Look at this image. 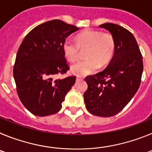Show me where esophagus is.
Returning a JSON list of instances; mask_svg holds the SVG:
<instances>
[{
	"label": "esophagus",
	"instance_id": "obj_1",
	"mask_svg": "<svg viewBox=\"0 0 152 152\" xmlns=\"http://www.w3.org/2000/svg\"><path fill=\"white\" fill-rule=\"evenodd\" d=\"M83 77H76V80H77V81H78V80H83Z\"/></svg>",
	"mask_w": 152,
	"mask_h": 152
}]
</instances>
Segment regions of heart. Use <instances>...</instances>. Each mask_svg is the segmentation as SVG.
<instances>
[{
	"label": "heart",
	"mask_w": 152,
	"mask_h": 152,
	"mask_svg": "<svg viewBox=\"0 0 152 152\" xmlns=\"http://www.w3.org/2000/svg\"><path fill=\"white\" fill-rule=\"evenodd\" d=\"M75 41L65 39L62 49L64 56L71 61H75L81 50L86 49L85 59L74 63L71 67L72 73L77 76L94 73L99 66H104L110 61L115 50V41L112 35L99 30L82 31L76 36Z\"/></svg>",
	"instance_id": "1"
}]
</instances>
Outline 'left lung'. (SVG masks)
Returning <instances> with one entry per match:
<instances>
[{
	"label": "left lung",
	"instance_id": "left-lung-1",
	"mask_svg": "<svg viewBox=\"0 0 152 152\" xmlns=\"http://www.w3.org/2000/svg\"><path fill=\"white\" fill-rule=\"evenodd\" d=\"M99 26L112 34L115 41L114 55L103 72L85 77L88 88L84 98L91 114L110 117L120 112L137 92L143 61L136 40L129 31L110 23Z\"/></svg>",
	"mask_w": 152,
	"mask_h": 152
}]
</instances>
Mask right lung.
Returning <instances> with one entry per match:
<instances>
[{"label":"right lung","instance_id":"add662e5","mask_svg":"<svg viewBox=\"0 0 152 152\" xmlns=\"http://www.w3.org/2000/svg\"><path fill=\"white\" fill-rule=\"evenodd\" d=\"M78 28L60 20L36 26L20 45L13 66L17 92L23 106L38 116L52 115L61 110L64 96L75 76L56 79L69 70L62 45Z\"/></svg>","mask_w":152,"mask_h":152}]
</instances>
